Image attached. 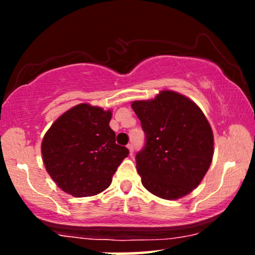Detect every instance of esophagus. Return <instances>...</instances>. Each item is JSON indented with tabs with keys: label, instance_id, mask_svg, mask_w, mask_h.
<instances>
[{
	"label": "esophagus",
	"instance_id": "1",
	"mask_svg": "<svg viewBox=\"0 0 255 255\" xmlns=\"http://www.w3.org/2000/svg\"><path fill=\"white\" fill-rule=\"evenodd\" d=\"M127 147H128V150H129V153L133 154L134 153V146H133V144H128Z\"/></svg>",
	"mask_w": 255,
	"mask_h": 255
}]
</instances>
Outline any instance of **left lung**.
I'll return each instance as SVG.
<instances>
[{"label": "left lung", "instance_id": "left-lung-1", "mask_svg": "<svg viewBox=\"0 0 255 255\" xmlns=\"http://www.w3.org/2000/svg\"><path fill=\"white\" fill-rule=\"evenodd\" d=\"M141 122L145 145L135 156L144 187L162 199L184 197L201 182L213 156V134L191 99L162 91L131 104Z\"/></svg>", "mask_w": 255, "mask_h": 255}]
</instances>
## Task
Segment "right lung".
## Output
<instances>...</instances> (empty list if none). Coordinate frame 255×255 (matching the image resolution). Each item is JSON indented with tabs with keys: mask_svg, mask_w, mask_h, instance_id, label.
Returning <instances> with one entry per match:
<instances>
[{
	"mask_svg": "<svg viewBox=\"0 0 255 255\" xmlns=\"http://www.w3.org/2000/svg\"><path fill=\"white\" fill-rule=\"evenodd\" d=\"M111 111L79 104L60 116L42 142L43 162L52 180L73 197H91L110 186L129 151L116 144Z\"/></svg>",
	"mask_w": 255,
	"mask_h": 255,
	"instance_id": "add662e5",
	"label": "right lung"
}]
</instances>
